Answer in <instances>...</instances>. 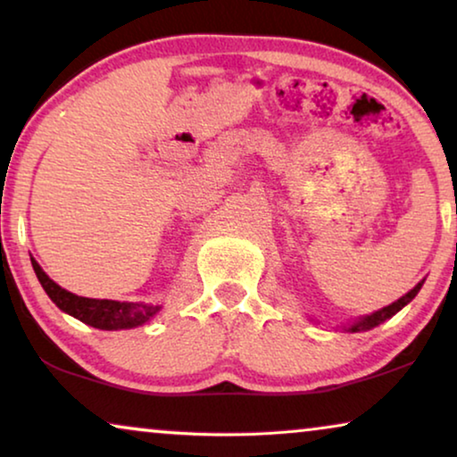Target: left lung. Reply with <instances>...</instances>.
Masks as SVG:
<instances>
[{
    "label": "left lung",
    "mask_w": 457,
    "mask_h": 457,
    "mask_svg": "<svg viewBox=\"0 0 457 457\" xmlns=\"http://www.w3.org/2000/svg\"><path fill=\"white\" fill-rule=\"evenodd\" d=\"M420 287H422V283H418L414 289L411 291H408L405 293L403 297H399L397 302H393L391 305H386V308H383V310H378V312H374V314H370V316H366V318H361V320H358L353 324L352 328L349 330H353V333H358V330H368V328H374V327H378L380 322H385L386 318H391V316H395L399 310L403 308V305H408L411 299L416 297V293L420 291Z\"/></svg>",
    "instance_id": "obj_1"
}]
</instances>
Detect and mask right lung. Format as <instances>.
Returning <instances> with one entry per match:
<instances>
[{"instance_id":"right-lung-1","label":"right lung","mask_w":457,"mask_h":457,"mask_svg":"<svg viewBox=\"0 0 457 457\" xmlns=\"http://www.w3.org/2000/svg\"><path fill=\"white\" fill-rule=\"evenodd\" d=\"M33 268L37 278L49 299L58 305L62 312L79 318L80 322L91 324V327L102 328V330H118V328H133L139 324L147 322L155 312L160 310V305H149V303H127V302H112V299H89L74 295V293L62 289L60 285H55L46 272L41 270V266L33 260Z\"/></svg>"}]
</instances>
